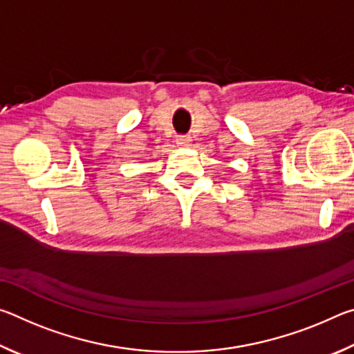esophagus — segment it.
I'll return each mask as SVG.
<instances>
[{
    "instance_id": "1",
    "label": "esophagus",
    "mask_w": 354,
    "mask_h": 354,
    "mask_svg": "<svg viewBox=\"0 0 354 354\" xmlns=\"http://www.w3.org/2000/svg\"><path fill=\"white\" fill-rule=\"evenodd\" d=\"M190 142H192V139L189 136H178L176 137V145L178 147H187Z\"/></svg>"
}]
</instances>
